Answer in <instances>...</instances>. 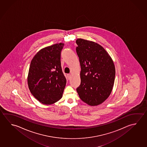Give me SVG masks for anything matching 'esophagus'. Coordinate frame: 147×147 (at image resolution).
Returning <instances> with one entry per match:
<instances>
[{
	"mask_svg": "<svg viewBox=\"0 0 147 147\" xmlns=\"http://www.w3.org/2000/svg\"><path fill=\"white\" fill-rule=\"evenodd\" d=\"M71 75L70 74H67V79H68V80H70V78H71Z\"/></svg>",
	"mask_w": 147,
	"mask_h": 147,
	"instance_id": "34e87169",
	"label": "esophagus"
}]
</instances>
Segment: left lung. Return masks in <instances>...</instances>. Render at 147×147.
<instances>
[{"label": "left lung", "mask_w": 147, "mask_h": 147, "mask_svg": "<svg viewBox=\"0 0 147 147\" xmlns=\"http://www.w3.org/2000/svg\"><path fill=\"white\" fill-rule=\"evenodd\" d=\"M76 51L81 67L80 99L91 106L103 103L110 95L115 77L113 61L103 47L94 42L78 39Z\"/></svg>", "instance_id": "1"}]
</instances>
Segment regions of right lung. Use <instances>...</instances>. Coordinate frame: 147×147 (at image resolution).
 Instances as JSON below:
<instances>
[{
	"mask_svg": "<svg viewBox=\"0 0 147 147\" xmlns=\"http://www.w3.org/2000/svg\"><path fill=\"white\" fill-rule=\"evenodd\" d=\"M63 46L60 43L44 48L31 60L29 89L34 97L44 104H52L62 98L67 82L60 61Z\"/></svg>",
	"mask_w": 147,
	"mask_h": 147,
	"instance_id": "1",
	"label": "right lung"
}]
</instances>
